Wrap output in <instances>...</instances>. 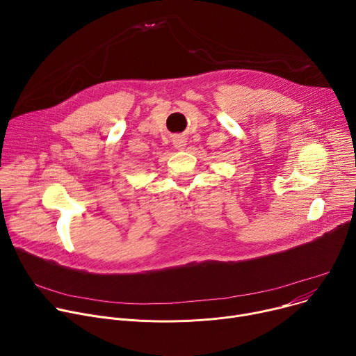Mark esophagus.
Instances as JSON below:
<instances>
[{
    "mask_svg": "<svg viewBox=\"0 0 356 356\" xmlns=\"http://www.w3.org/2000/svg\"><path fill=\"white\" fill-rule=\"evenodd\" d=\"M173 143H175V146H176L177 149H183V147L186 146V140H184V138H181V136H177V138H175Z\"/></svg>",
    "mask_w": 356,
    "mask_h": 356,
    "instance_id": "1",
    "label": "esophagus"
}]
</instances>
